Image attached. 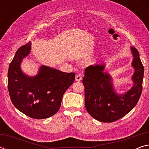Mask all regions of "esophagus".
Listing matches in <instances>:
<instances>
[{"mask_svg": "<svg viewBox=\"0 0 149 149\" xmlns=\"http://www.w3.org/2000/svg\"><path fill=\"white\" fill-rule=\"evenodd\" d=\"M81 79H82L81 74H77L75 75V81H80Z\"/></svg>", "mask_w": 149, "mask_h": 149, "instance_id": "esophagus-1", "label": "esophagus"}]
</instances>
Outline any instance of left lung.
I'll return each instance as SVG.
<instances>
[{
    "mask_svg": "<svg viewBox=\"0 0 149 149\" xmlns=\"http://www.w3.org/2000/svg\"><path fill=\"white\" fill-rule=\"evenodd\" d=\"M132 66L135 68L132 80L134 85L123 95L114 91L112 77L104 72V64L86 68L83 84L85 87V105L87 112L98 121L113 122L129 113L138 102L143 90L144 67L138 50L132 47Z\"/></svg>",
    "mask_w": 149,
    "mask_h": 149,
    "instance_id": "1",
    "label": "left lung"
}]
</instances>
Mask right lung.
<instances>
[{"label":"right lung","mask_w":149,"mask_h":149,"mask_svg":"<svg viewBox=\"0 0 149 149\" xmlns=\"http://www.w3.org/2000/svg\"><path fill=\"white\" fill-rule=\"evenodd\" d=\"M31 42L17 50L9 65L8 89L12 104L33 119H45L60 109L63 95L73 84L75 73H65L42 65L33 77L22 72L20 64L30 53Z\"/></svg>","instance_id":"1"}]
</instances>
